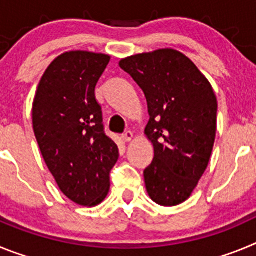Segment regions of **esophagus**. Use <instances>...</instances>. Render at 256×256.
<instances>
[{"label":"esophagus","mask_w":256,"mask_h":256,"mask_svg":"<svg viewBox=\"0 0 256 256\" xmlns=\"http://www.w3.org/2000/svg\"><path fill=\"white\" fill-rule=\"evenodd\" d=\"M132 138H133V132H130V130H126V132H124L123 134H122V140H123L124 142H130Z\"/></svg>","instance_id":"obj_1"}]
</instances>
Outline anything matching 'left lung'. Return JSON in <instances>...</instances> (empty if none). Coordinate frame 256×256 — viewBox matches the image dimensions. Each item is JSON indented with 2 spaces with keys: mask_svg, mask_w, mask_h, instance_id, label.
<instances>
[{
  "mask_svg": "<svg viewBox=\"0 0 256 256\" xmlns=\"http://www.w3.org/2000/svg\"><path fill=\"white\" fill-rule=\"evenodd\" d=\"M144 91L150 120L144 133L155 148L144 177L162 206L182 204L202 177L216 132V97L188 58L165 48L119 62Z\"/></svg>",
  "mask_w": 256,
  "mask_h": 256,
  "instance_id": "left-lung-1",
  "label": "left lung"
}]
</instances>
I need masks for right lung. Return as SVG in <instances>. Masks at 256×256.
<instances>
[{
    "label": "right lung",
    "instance_id": "right-lung-1",
    "mask_svg": "<svg viewBox=\"0 0 256 256\" xmlns=\"http://www.w3.org/2000/svg\"><path fill=\"white\" fill-rule=\"evenodd\" d=\"M108 61L102 54L65 52L47 68L33 102V130L47 168L61 192L83 206L106 198L119 158L94 94Z\"/></svg>",
    "mask_w": 256,
    "mask_h": 256
}]
</instances>
